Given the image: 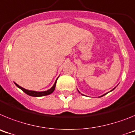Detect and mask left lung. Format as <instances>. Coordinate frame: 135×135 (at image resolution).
Wrapping results in <instances>:
<instances>
[{
  "label": "left lung",
  "instance_id": "obj_1",
  "mask_svg": "<svg viewBox=\"0 0 135 135\" xmlns=\"http://www.w3.org/2000/svg\"><path fill=\"white\" fill-rule=\"evenodd\" d=\"M114 89H113V90H114ZM101 97H102V96H101Z\"/></svg>",
  "mask_w": 135,
  "mask_h": 135
}]
</instances>
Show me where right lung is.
Wrapping results in <instances>:
<instances>
[{
    "label": "right lung",
    "instance_id": "add662e5",
    "mask_svg": "<svg viewBox=\"0 0 135 135\" xmlns=\"http://www.w3.org/2000/svg\"><path fill=\"white\" fill-rule=\"evenodd\" d=\"M56 82H57V80L55 81V82L54 85L53 86L51 87V89L49 90H46V91H42V92H37V91H33V90H27V89H25L23 88H22L21 86H19L18 84H17L16 83H15V85L17 86L20 88L21 90H23L24 92L25 93H26L27 95H30V96H32V97H42V96H45V95H50L51 93H52L53 91H54L55 89V86H56Z\"/></svg>",
    "mask_w": 135,
    "mask_h": 135
}]
</instances>
